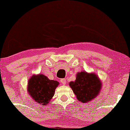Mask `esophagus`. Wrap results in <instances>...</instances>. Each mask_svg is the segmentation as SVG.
Instances as JSON below:
<instances>
[{"label":"esophagus","mask_w":130,"mask_h":130,"mask_svg":"<svg viewBox=\"0 0 130 130\" xmlns=\"http://www.w3.org/2000/svg\"><path fill=\"white\" fill-rule=\"evenodd\" d=\"M60 82H61V83L63 85H65V84H66V83H67L66 80H65V78H62V79L60 80Z\"/></svg>","instance_id":"34e87169"}]
</instances>
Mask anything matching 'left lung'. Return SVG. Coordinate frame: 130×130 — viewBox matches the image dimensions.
<instances>
[{
  "label": "left lung",
  "mask_w": 130,
  "mask_h": 130,
  "mask_svg": "<svg viewBox=\"0 0 130 130\" xmlns=\"http://www.w3.org/2000/svg\"><path fill=\"white\" fill-rule=\"evenodd\" d=\"M78 101L88 103L100 93L102 83L95 73L81 71L76 74V79L69 83Z\"/></svg>",
  "instance_id": "left-lung-1"
}]
</instances>
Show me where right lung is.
<instances>
[{"label":"right lung","instance_id":"right-lung-1","mask_svg":"<svg viewBox=\"0 0 130 130\" xmlns=\"http://www.w3.org/2000/svg\"><path fill=\"white\" fill-rule=\"evenodd\" d=\"M58 85L57 80H50L43 74H34L29 79L27 90L36 103L45 106L49 104Z\"/></svg>","mask_w":130,"mask_h":130}]
</instances>
